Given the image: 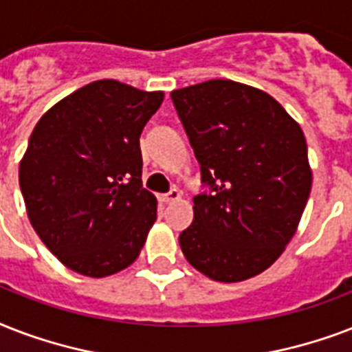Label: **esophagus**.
Instances as JSON below:
<instances>
[{
    "instance_id": "obj_1",
    "label": "esophagus",
    "mask_w": 352,
    "mask_h": 352,
    "mask_svg": "<svg viewBox=\"0 0 352 352\" xmlns=\"http://www.w3.org/2000/svg\"><path fill=\"white\" fill-rule=\"evenodd\" d=\"M179 198H182V192H179L178 189H170L167 195L162 196V200L165 201V204H173V201H178Z\"/></svg>"
}]
</instances>
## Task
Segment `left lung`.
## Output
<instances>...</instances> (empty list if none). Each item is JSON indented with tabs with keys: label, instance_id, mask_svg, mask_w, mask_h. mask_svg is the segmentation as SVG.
<instances>
[{
	"label": "left lung",
	"instance_id": "1",
	"mask_svg": "<svg viewBox=\"0 0 352 352\" xmlns=\"http://www.w3.org/2000/svg\"><path fill=\"white\" fill-rule=\"evenodd\" d=\"M170 97L211 187L195 196V220L179 235L185 258L220 283L263 274L292 241L309 200L303 130L272 95L233 80Z\"/></svg>",
	"mask_w": 352,
	"mask_h": 352
}]
</instances>
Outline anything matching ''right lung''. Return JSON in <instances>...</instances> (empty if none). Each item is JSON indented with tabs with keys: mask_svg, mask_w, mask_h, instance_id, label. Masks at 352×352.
Masks as SVG:
<instances>
[{
	"mask_svg": "<svg viewBox=\"0 0 352 352\" xmlns=\"http://www.w3.org/2000/svg\"><path fill=\"white\" fill-rule=\"evenodd\" d=\"M117 80H95L49 108L20 162L32 228L60 263L86 277L128 268L156 222L143 189L139 135L163 102Z\"/></svg>",
	"mask_w": 352,
	"mask_h": 352,
	"instance_id": "add662e5",
	"label": "right lung"
}]
</instances>
